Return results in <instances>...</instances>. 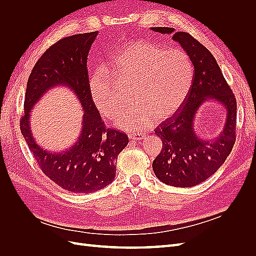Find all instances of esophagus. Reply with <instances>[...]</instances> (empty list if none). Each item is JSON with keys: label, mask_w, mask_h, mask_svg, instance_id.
<instances>
[{"label": "esophagus", "mask_w": 256, "mask_h": 256, "mask_svg": "<svg viewBox=\"0 0 256 256\" xmlns=\"http://www.w3.org/2000/svg\"><path fill=\"white\" fill-rule=\"evenodd\" d=\"M128 138H131V140H142V138H144V134H132L130 132L128 134Z\"/></svg>", "instance_id": "34e87169"}]
</instances>
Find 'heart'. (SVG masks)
Returning a JSON list of instances; mask_svg holds the SVG:
<instances>
[{
	"mask_svg": "<svg viewBox=\"0 0 256 256\" xmlns=\"http://www.w3.org/2000/svg\"><path fill=\"white\" fill-rule=\"evenodd\" d=\"M129 84L132 100L116 125L124 130L141 131L152 118L162 120L182 106L191 86L193 68L189 56L180 49L164 50L146 40H134L98 68L88 81L90 94L99 112L113 120L122 99L114 80Z\"/></svg>",
	"mask_w": 256,
	"mask_h": 256,
	"instance_id": "heart-1",
	"label": "heart"
}]
</instances>
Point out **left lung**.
Segmentation results:
<instances>
[{
  "mask_svg": "<svg viewBox=\"0 0 256 256\" xmlns=\"http://www.w3.org/2000/svg\"><path fill=\"white\" fill-rule=\"evenodd\" d=\"M152 32L173 35L193 65L188 95L176 114L160 124L154 134L162 141V150L152 161L154 175L164 184L188 188L205 182L224 164L233 150L236 136L237 104L233 92L212 54L196 38L172 28H152ZM214 101L226 118L218 136L200 138L194 128L197 112L204 103Z\"/></svg>",
  "mask_w": 256,
  "mask_h": 256,
  "instance_id": "1",
  "label": "left lung"
}]
</instances>
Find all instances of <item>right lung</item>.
I'll return each instance as SVG.
<instances>
[{"label": "right lung", "instance_id": "obj_1", "mask_svg": "<svg viewBox=\"0 0 256 256\" xmlns=\"http://www.w3.org/2000/svg\"><path fill=\"white\" fill-rule=\"evenodd\" d=\"M97 35L98 30L63 38L42 54L28 80L20 124L22 136L42 171L60 188L85 194L114 180L118 156L129 142L127 134L106 127L90 94L88 56ZM58 86L74 92L84 113L76 142L56 152L36 142L29 122L30 112L41 97Z\"/></svg>", "mask_w": 256, "mask_h": 256}]
</instances>
